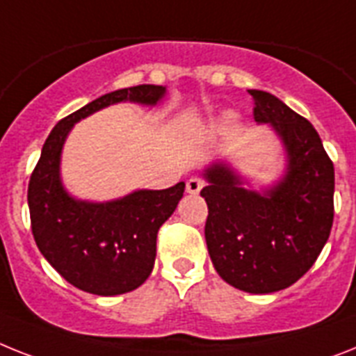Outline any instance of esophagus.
<instances>
[{"label": "esophagus", "instance_id": "1", "mask_svg": "<svg viewBox=\"0 0 356 356\" xmlns=\"http://www.w3.org/2000/svg\"><path fill=\"white\" fill-rule=\"evenodd\" d=\"M205 181L202 180V178H189L187 180V184H185V189H187V193H191V195H198L200 191L204 189Z\"/></svg>", "mask_w": 356, "mask_h": 356}]
</instances>
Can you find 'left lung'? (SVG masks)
Instances as JSON below:
<instances>
[{
	"label": "left lung",
	"instance_id": "1",
	"mask_svg": "<svg viewBox=\"0 0 356 356\" xmlns=\"http://www.w3.org/2000/svg\"><path fill=\"white\" fill-rule=\"evenodd\" d=\"M252 116L271 123L286 145L284 180L260 195L224 163L205 171L209 185L205 242L220 277L254 295L293 286L309 271L333 225L334 167L318 132L277 96L249 90Z\"/></svg>",
	"mask_w": 356,
	"mask_h": 356
}]
</instances>
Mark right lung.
<instances>
[{
	"mask_svg": "<svg viewBox=\"0 0 356 356\" xmlns=\"http://www.w3.org/2000/svg\"><path fill=\"white\" fill-rule=\"evenodd\" d=\"M161 85H136L108 92L58 122L43 143L29 181L31 227L38 249L69 284L92 295L136 289L149 278L156 236L184 196L185 184L163 191H136L107 204L70 198L60 180V154L76 122L118 102L154 105Z\"/></svg>",
	"mask_w": 356,
	"mask_h": 356,
	"instance_id": "1",
	"label": "right lung"
}]
</instances>
